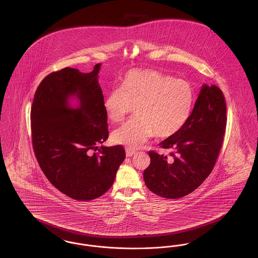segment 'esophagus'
I'll use <instances>...</instances> for the list:
<instances>
[{
    "instance_id": "esophagus-1",
    "label": "esophagus",
    "mask_w": 258,
    "mask_h": 258,
    "mask_svg": "<svg viewBox=\"0 0 258 258\" xmlns=\"http://www.w3.org/2000/svg\"><path fill=\"white\" fill-rule=\"evenodd\" d=\"M135 150H132V149H126L125 150V156L127 157V158H131V157H133L134 155H135Z\"/></svg>"
}]
</instances>
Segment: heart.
<instances>
[{
  "instance_id": "obj_1",
  "label": "heart",
  "mask_w": 258,
  "mask_h": 258,
  "mask_svg": "<svg viewBox=\"0 0 258 258\" xmlns=\"http://www.w3.org/2000/svg\"><path fill=\"white\" fill-rule=\"evenodd\" d=\"M194 104V90L184 79L154 70H133L121 81L120 90L109 92L104 111L113 123L122 122L135 107V119L115 130L112 140L130 149L141 146L155 135L166 138L181 130Z\"/></svg>"
}]
</instances>
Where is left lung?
<instances>
[{
	"label": "left lung",
	"instance_id": "8db88e82",
	"mask_svg": "<svg viewBox=\"0 0 258 258\" xmlns=\"http://www.w3.org/2000/svg\"><path fill=\"white\" fill-rule=\"evenodd\" d=\"M226 126V105L219 87L204 84L188 119L160 146L169 156L149 152L143 177L148 188L168 199L192 192L204 182L218 159Z\"/></svg>",
	"mask_w": 258,
	"mask_h": 258
}]
</instances>
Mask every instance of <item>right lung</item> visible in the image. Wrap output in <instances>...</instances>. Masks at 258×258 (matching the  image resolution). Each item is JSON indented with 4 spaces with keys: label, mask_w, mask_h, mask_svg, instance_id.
I'll list each match as a JSON object with an SVG mask.
<instances>
[{
    "label": "right lung",
    "mask_w": 258,
    "mask_h": 258,
    "mask_svg": "<svg viewBox=\"0 0 258 258\" xmlns=\"http://www.w3.org/2000/svg\"><path fill=\"white\" fill-rule=\"evenodd\" d=\"M100 67L97 63L88 74L64 68L47 75L31 109L33 146L41 170L61 192L80 201L105 194L125 158L121 145L93 152L108 138Z\"/></svg>",
    "instance_id": "obj_1"
}]
</instances>
